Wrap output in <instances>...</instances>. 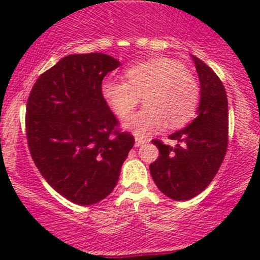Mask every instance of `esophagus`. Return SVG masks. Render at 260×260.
I'll return each instance as SVG.
<instances>
[{
    "label": "esophagus",
    "mask_w": 260,
    "mask_h": 260,
    "mask_svg": "<svg viewBox=\"0 0 260 260\" xmlns=\"http://www.w3.org/2000/svg\"><path fill=\"white\" fill-rule=\"evenodd\" d=\"M135 140H136V146H137V147L145 145L147 141H148L146 137H141V136H136Z\"/></svg>",
    "instance_id": "esophagus-1"
}]
</instances>
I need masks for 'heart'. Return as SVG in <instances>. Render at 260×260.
I'll return each instance as SVG.
<instances>
[{"label":"heart","instance_id":"heart-1","mask_svg":"<svg viewBox=\"0 0 260 260\" xmlns=\"http://www.w3.org/2000/svg\"><path fill=\"white\" fill-rule=\"evenodd\" d=\"M125 80L102 83L104 101L119 118L128 117L140 103L145 108L124 122L137 135H147L162 125L179 128L196 113L200 103V85L182 64L170 57H154L127 68Z\"/></svg>","mask_w":260,"mask_h":260}]
</instances>
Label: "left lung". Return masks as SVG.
I'll return each instance as SVG.
<instances>
[{"mask_svg": "<svg viewBox=\"0 0 260 260\" xmlns=\"http://www.w3.org/2000/svg\"><path fill=\"white\" fill-rule=\"evenodd\" d=\"M200 79L198 117L183 129L170 136L175 147L153 140L159 156L149 165L154 183L167 198L186 201L203 192L219 171L228 148L226 91L214 70L193 56Z\"/></svg>", "mask_w": 260, "mask_h": 260, "instance_id": "obj_1", "label": "left lung"}]
</instances>
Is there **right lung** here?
<instances>
[{"instance_id":"obj_1","label":"right lung","mask_w":260,"mask_h":260,"mask_svg":"<svg viewBox=\"0 0 260 260\" xmlns=\"http://www.w3.org/2000/svg\"><path fill=\"white\" fill-rule=\"evenodd\" d=\"M120 65L101 52L68 55L40 75L26 106L31 157L56 192L93 205L113 191L135 145L102 95V81Z\"/></svg>"}]
</instances>
